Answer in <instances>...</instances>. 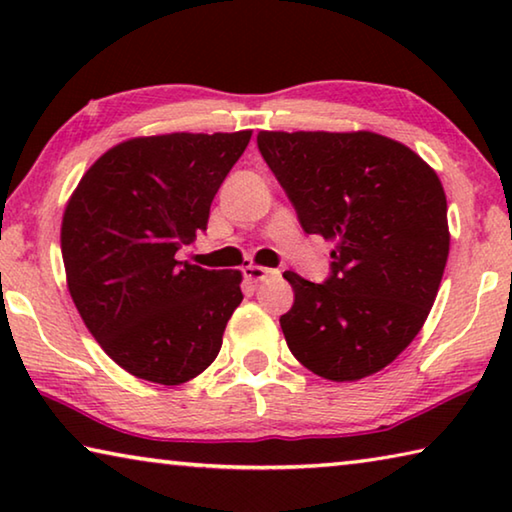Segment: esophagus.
<instances>
[{"instance_id": "obj_1", "label": "esophagus", "mask_w": 512, "mask_h": 512, "mask_svg": "<svg viewBox=\"0 0 512 512\" xmlns=\"http://www.w3.org/2000/svg\"><path fill=\"white\" fill-rule=\"evenodd\" d=\"M273 275H277V271H273V268L255 266V264L244 266V277H246L250 284H259V282H264V280H268V277H273Z\"/></svg>"}]
</instances>
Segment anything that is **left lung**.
<instances>
[{
	"label": "left lung",
	"instance_id": "obj_1",
	"mask_svg": "<svg viewBox=\"0 0 512 512\" xmlns=\"http://www.w3.org/2000/svg\"><path fill=\"white\" fill-rule=\"evenodd\" d=\"M257 146L302 230L334 241L323 284L284 273L296 293L280 318L291 354L329 381L375 375L409 348L438 296L449 255L440 178L370 131H259Z\"/></svg>",
	"mask_w": 512,
	"mask_h": 512
}]
</instances>
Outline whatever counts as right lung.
Instances as JSON below:
<instances>
[{
	"mask_svg": "<svg viewBox=\"0 0 512 512\" xmlns=\"http://www.w3.org/2000/svg\"><path fill=\"white\" fill-rule=\"evenodd\" d=\"M250 135L133 137L103 153L69 196L60 228L69 296L103 352L135 377L185 384L221 350L244 300L241 273L176 253L207 228Z\"/></svg>",
	"mask_w": 512,
	"mask_h": 512,
	"instance_id": "add662e5",
	"label": "right lung"
}]
</instances>
